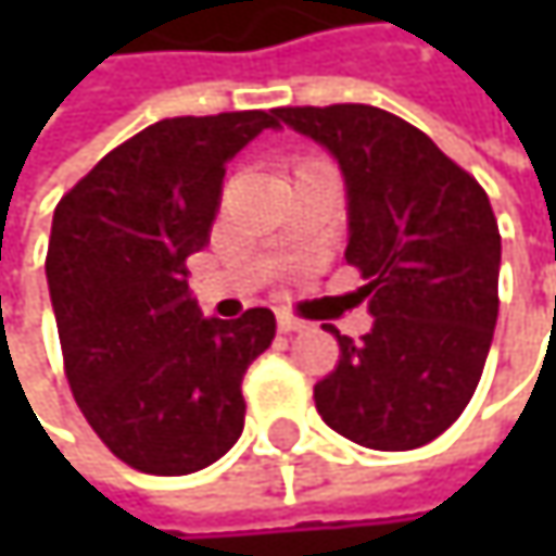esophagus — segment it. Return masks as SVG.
Listing matches in <instances>:
<instances>
[{"instance_id":"obj_1","label":"esophagus","mask_w":556,"mask_h":556,"mask_svg":"<svg viewBox=\"0 0 556 556\" xmlns=\"http://www.w3.org/2000/svg\"><path fill=\"white\" fill-rule=\"evenodd\" d=\"M277 325L282 334H292V331H302V328H305V321H302V318H295V315H289V312H279Z\"/></svg>"}]
</instances>
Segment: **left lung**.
<instances>
[{
  "mask_svg": "<svg viewBox=\"0 0 556 556\" xmlns=\"http://www.w3.org/2000/svg\"><path fill=\"white\" fill-rule=\"evenodd\" d=\"M277 115L325 144L348 182V264L367 279L374 328L334 325L338 367L315 383L328 428L374 451L444 434L486 367L500 315L502 238L486 189L425 131L377 105H286Z\"/></svg>",
  "mask_w": 556,
  "mask_h": 556,
  "instance_id": "8db88e82",
  "label": "left lung"
}]
</instances>
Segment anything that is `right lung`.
<instances>
[{"instance_id":"obj_1","label":"right lung","mask_w":556,"mask_h":556,"mask_svg":"<svg viewBox=\"0 0 556 556\" xmlns=\"http://www.w3.org/2000/svg\"><path fill=\"white\" fill-rule=\"evenodd\" d=\"M264 128H279L277 109L164 118L56 202L45 270L63 374L102 444L141 473H195L244 431L241 380L277 318H202L186 257L208 244L225 164Z\"/></svg>"}]
</instances>
